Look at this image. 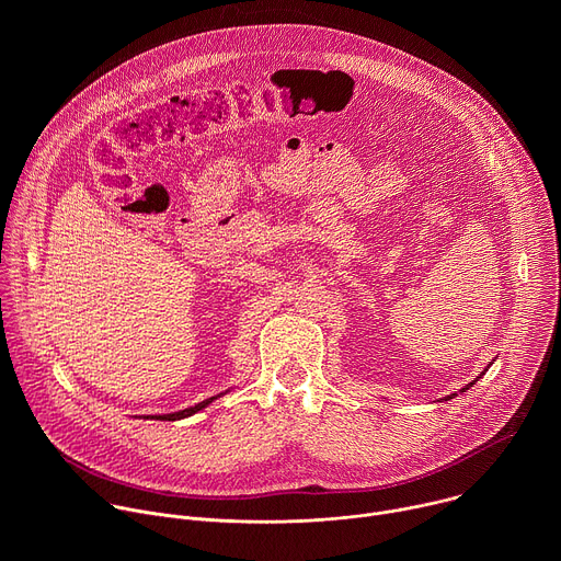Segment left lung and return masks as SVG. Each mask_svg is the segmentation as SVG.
Wrapping results in <instances>:
<instances>
[{"instance_id":"obj_1","label":"left lung","mask_w":561,"mask_h":561,"mask_svg":"<svg viewBox=\"0 0 561 561\" xmlns=\"http://www.w3.org/2000/svg\"><path fill=\"white\" fill-rule=\"evenodd\" d=\"M489 366H491V364H489ZM486 370H489V368H486ZM486 370H484V373H482V375H486ZM482 375H479V377H482ZM479 377H477V379H479ZM477 379H474V381H477ZM470 386H472V381H470V383H466V386H463V388H461V390H459V392H466V390H468V388H470ZM453 397H457V392H453V394H448V397H444V402H448V399H453Z\"/></svg>"}]
</instances>
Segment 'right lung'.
Masks as SVG:
<instances>
[{"mask_svg":"<svg viewBox=\"0 0 561 561\" xmlns=\"http://www.w3.org/2000/svg\"><path fill=\"white\" fill-rule=\"evenodd\" d=\"M221 394H226V392H219V394H215V397H208V399H204V402H199V404H195V407H191V409H184V411H178V413H167V415H150V420H159V422H175V420H184V417H191V415H195V413H199L202 409H206L208 404H213L217 397H221ZM148 420V417H146Z\"/></svg>","mask_w":561,"mask_h":561,"instance_id":"obj_1","label":"right lung"}]
</instances>
